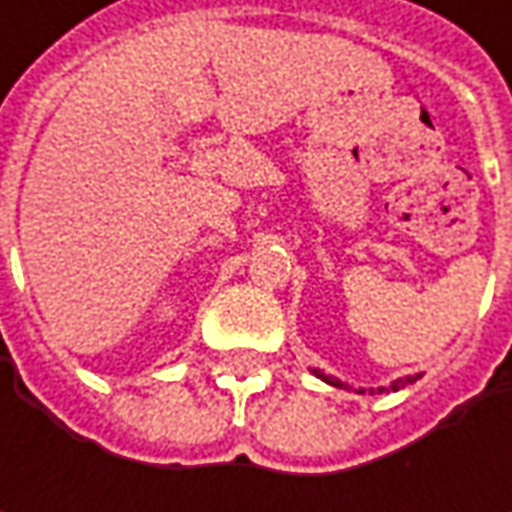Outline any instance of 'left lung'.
Listing matches in <instances>:
<instances>
[{
  "label": "left lung",
  "mask_w": 512,
  "mask_h": 512,
  "mask_svg": "<svg viewBox=\"0 0 512 512\" xmlns=\"http://www.w3.org/2000/svg\"><path fill=\"white\" fill-rule=\"evenodd\" d=\"M316 373H319V370H316ZM319 376H322L325 382L336 384V387H342V384L336 382V379H327L325 373H319ZM416 379H419V376H413V379H404V382H393V384H390V390H399V387H404V384H407V382H416ZM382 390H387V387H379V393H382ZM362 393H364V390H362Z\"/></svg>",
  "instance_id": "obj_1"
}]
</instances>
